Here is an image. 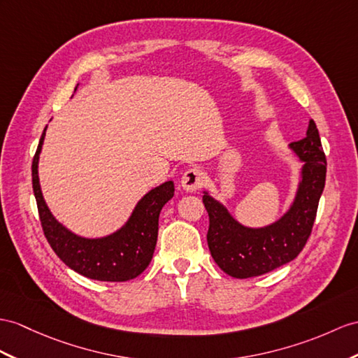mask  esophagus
I'll use <instances>...</instances> for the list:
<instances>
[{
	"mask_svg": "<svg viewBox=\"0 0 358 358\" xmlns=\"http://www.w3.org/2000/svg\"><path fill=\"white\" fill-rule=\"evenodd\" d=\"M203 180H205V173L197 167H193V169H188L184 173V176L180 179V185L184 187L185 191L194 193V191H197L203 185Z\"/></svg>",
	"mask_w": 358,
	"mask_h": 358,
	"instance_id": "34e87169",
	"label": "esophagus"
}]
</instances>
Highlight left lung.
<instances>
[{"label":"left lung","mask_w":358,"mask_h":358,"mask_svg":"<svg viewBox=\"0 0 358 358\" xmlns=\"http://www.w3.org/2000/svg\"><path fill=\"white\" fill-rule=\"evenodd\" d=\"M289 149L302 162L301 179L290 208L273 223L261 228L243 224L220 200L203 191L208 248L217 266L232 278L246 280L290 263L310 237L327 178V158L315 121H308L307 135Z\"/></svg>","instance_id":"1"}]
</instances>
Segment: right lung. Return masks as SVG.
I'll list each match as a JSON object with an SVG mask.
<instances>
[{
  "label": "right lung",
  "mask_w": 358,
  "mask_h": 358,
  "mask_svg": "<svg viewBox=\"0 0 358 358\" xmlns=\"http://www.w3.org/2000/svg\"><path fill=\"white\" fill-rule=\"evenodd\" d=\"M41 136L31 165V182L39 219L51 249L74 272L97 281L124 282L141 275L150 264L158 240L159 213L174 196L173 180L152 188L135 205L132 214L120 229L104 237L88 238L69 231L51 214L39 184V155L45 139Z\"/></svg>",
  "instance_id": "obj_1"
}]
</instances>
